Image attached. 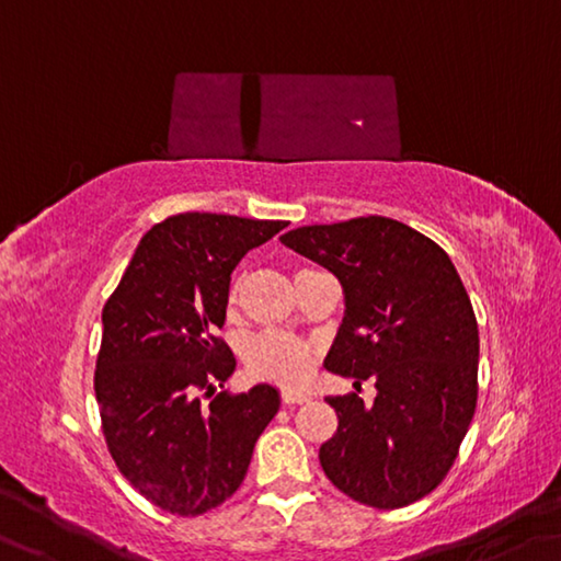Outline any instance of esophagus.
<instances>
[{"label":"esophagus","instance_id":"1","mask_svg":"<svg viewBox=\"0 0 561 561\" xmlns=\"http://www.w3.org/2000/svg\"><path fill=\"white\" fill-rule=\"evenodd\" d=\"M309 394H305V392H282V404H287V407H295V404H305V402H309Z\"/></svg>","mask_w":561,"mask_h":561}]
</instances>
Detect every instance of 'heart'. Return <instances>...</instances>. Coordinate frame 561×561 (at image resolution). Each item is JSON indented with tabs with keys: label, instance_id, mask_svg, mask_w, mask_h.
Returning <instances> with one entry per match:
<instances>
[{
	"label": "heart",
	"instance_id": "1",
	"mask_svg": "<svg viewBox=\"0 0 561 561\" xmlns=\"http://www.w3.org/2000/svg\"><path fill=\"white\" fill-rule=\"evenodd\" d=\"M242 291V279L229 287V305H234ZM249 375L279 387H299L312 375L314 350L307 342L284 332H266L249 344L247 350Z\"/></svg>",
	"mask_w": 561,
	"mask_h": 561
}]
</instances>
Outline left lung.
Returning a JSON list of instances; mask_svg holds the SVG:
<instances>
[{"instance_id": "1", "label": "left lung", "mask_w": 561, "mask_h": 561, "mask_svg": "<svg viewBox=\"0 0 561 561\" xmlns=\"http://www.w3.org/2000/svg\"><path fill=\"white\" fill-rule=\"evenodd\" d=\"M279 242L327 266L346 314L327 369L371 381L377 397H327L336 432L319 447L340 492L399 510L434 492L459 457L477 409L479 329L447 252L389 217L299 227Z\"/></svg>"}]
</instances>
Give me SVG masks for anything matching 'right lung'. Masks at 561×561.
Here are the masks:
<instances>
[{
  "label": "right lung",
  "mask_w": 561,
  "mask_h": 561,
  "mask_svg": "<svg viewBox=\"0 0 561 561\" xmlns=\"http://www.w3.org/2000/svg\"><path fill=\"white\" fill-rule=\"evenodd\" d=\"M287 227L209 211L167 217L141 237L102 309L94 394L106 449L159 510L197 517L232 496L279 409L277 389L217 392L234 354L217 334L249 249Z\"/></svg>",
  "instance_id": "right-lung-1"
}]
</instances>
